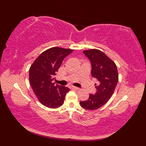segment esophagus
I'll use <instances>...</instances> for the list:
<instances>
[{
  "label": "esophagus",
  "mask_w": 146,
  "mask_h": 146,
  "mask_svg": "<svg viewBox=\"0 0 146 146\" xmlns=\"http://www.w3.org/2000/svg\"><path fill=\"white\" fill-rule=\"evenodd\" d=\"M71 88L73 89V90H80L79 88L76 87V86H71Z\"/></svg>",
  "instance_id": "1"
}]
</instances>
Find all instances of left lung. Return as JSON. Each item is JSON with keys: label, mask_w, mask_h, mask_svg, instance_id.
Returning a JSON list of instances; mask_svg holds the SVG:
<instances>
[{"label": "left lung", "mask_w": 146, "mask_h": 146, "mask_svg": "<svg viewBox=\"0 0 146 146\" xmlns=\"http://www.w3.org/2000/svg\"><path fill=\"white\" fill-rule=\"evenodd\" d=\"M92 63V75L97 80L95 95L90 94L87 100L80 102L85 109L94 110L102 107L110 100L119 81V73L115 62L104 52L97 49L83 51Z\"/></svg>", "instance_id": "8db88e82"}]
</instances>
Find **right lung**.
<instances>
[{
	"label": "right lung",
	"mask_w": 146,
	"mask_h": 146,
	"mask_svg": "<svg viewBox=\"0 0 146 146\" xmlns=\"http://www.w3.org/2000/svg\"><path fill=\"white\" fill-rule=\"evenodd\" d=\"M73 49L51 48L42 52L29 68V79L31 87L39 101L45 107L55 108L64 103L70 89L52 83L64 58Z\"/></svg>",
	"instance_id": "obj_1"
}]
</instances>
